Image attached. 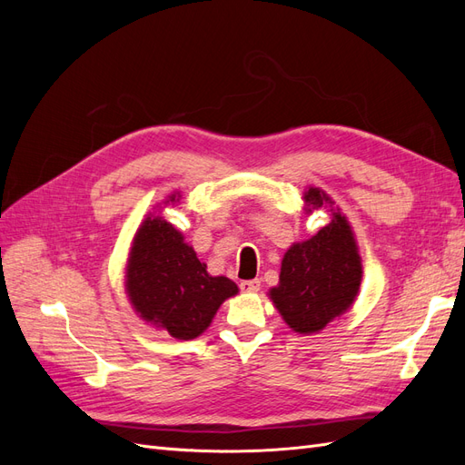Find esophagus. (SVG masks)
<instances>
[{
	"mask_svg": "<svg viewBox=\"0 0 465 465\" xmlns=\"http://www.w3.org/2000/svg\"><path fill=\"white\" fill-rule=\"evenodd\" d=\"M260 287H262L260 279H244V281H241V289L244 292H258Z\"/></svg>",
	"mask_w": 465,
	"mask_h": 465,
	"instance_id": "1",
	"label": "esophagus"
}]
</instances>
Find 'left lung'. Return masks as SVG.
<instances>
[{
  "mask_svg": "<svg viewBox=\"0 0 465 465\" xmlns=\"http://www.w3.org/2000/svg\"><path fill=\"white\" fill-rule=\"evenodd\" d=\"M304 203L306 211H312L333 202L320 188H308ZM361 279L353 231L340 209H331V223L285 252L279 285L270 291V299L292 331L316 333L349 311Z\"/></svg>",
  "mask_w": 465,
  "mask_h": 465,
  "instance_id": "8db88e82",
  "label": "left lung"
}]
</instances>
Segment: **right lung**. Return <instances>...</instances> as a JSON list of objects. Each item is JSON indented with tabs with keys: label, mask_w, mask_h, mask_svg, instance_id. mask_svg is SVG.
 Listing matches in <instances>:
<instances>
[{
	"label": "right lung",
	"mask_w": 465,
	"mask_h": 465,
	"mask_svg": "<svg viewBox=\"0 0 465 465\" xmlns=\"http://www.w3.org/2000/svg\"><path fill=\"white\" fill-rule=\"evenodd\" d=\"M178 200L173 193L166 203ZM125 291L139 318L176 340H193L238 287L229 277L209 275L182 232L163 217L149 215L134 238Z\"/></svg>",
	"instance_id": "right-lung-1"
}]
</instances>
